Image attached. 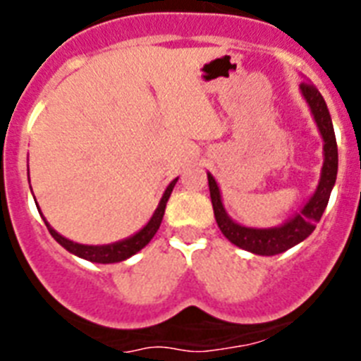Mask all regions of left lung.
I'll use <instances>...</instances> for the list:
<instances>
[{
  "label": "left lung",
  "mask_w": 361,
  "mask_h": 361,
  "mask_svg": "<svg viewBox=\"0 0 361 361\" xmlns=\"http://www.w3.org/2000/svg\"><path fill=\"white\" fill-rule=\"evenodd\" d=\"M300 92L304 95L305 103L309 104L312 119L317 123L318 132H320L322 139H324V166H322L320 180H318L314 193L304 204V208L300 209L298 213H295L291 219L286 220L283 224L275 226V228H247V226L235 222L228 215L224 204H222L219 184H216L215 177L208 173L213 213H215V220L222 235L231 244L238 245V247L250 251V253L262 255V257H273V255L283 253V251L291 250L293 245L305 240L314 231V228H317L314 224L324 215L327 202H329L331 191H333L334 183H336L338 146L327 104H325L320 92L311 82H302Z\"/></svg>",
  "instance_id": "obj_1"
}]
</instances>
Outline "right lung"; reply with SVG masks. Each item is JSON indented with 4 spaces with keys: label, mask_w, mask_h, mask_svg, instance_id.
I'll list each match as a JSON object with an SVG mask.
<instances>
[{
    "label": "right lung",
    "mask_w": 361,
    "mask_h": 361,
    "mask_svg": "<svg viewBox=\"0 0 361 361\" xmlns=\"http://www.w3.org/2000/svg\"><path fill=\"white\" fill-rule=\"evenodd\" d=\"M177 180H178V177L173 178V180L168 184V188H166L164 193H162V199H161V202H159L157 209L153 212L152 219L146 222L145 228L139 229V231H137L135 235H132V237L123 238V240H119V242H111V244L86 245V244H79V242L68 240V238H65L63 235H59V233H57L56 229H54L52 226L47 222V219H44L43 215L41 216H43L44 224H47V228H49L50 235L56 238V242H59V244H61L66 251H70V253L75 255V257L85 258V260H88V262H95V264L123 262V260H126V258L133 257L137 251H141L142 247H145V245L148 244L153 237H155V233H157L159 226H161V222H162V216H164L166 202H168V199H170L171 191H173ZM28 183H30V177H28ZM36 206H37V202H36ZM39 213H41V209H39Z\"/></svg>",
    "instance_id": "1"
}]
</instances>
